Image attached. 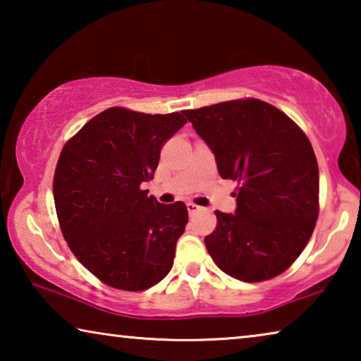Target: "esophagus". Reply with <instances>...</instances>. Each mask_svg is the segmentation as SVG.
I'll return each mask as SVG.
<instances>
[{
    "instance_id": "34e87169",
    "label": "esophagus",
    "mask_w": 361,
    "mask_h": 361,
    "mask_svg": "<svg viewBox=\"0 0 361 361\" xmlns=\"http://www.w3.org/2000/svg\"><path fill=\"white\" fill-rule=\"evenodd\" d=\"M186 207H188L189 215H194V213H197V212L202 210V207H199L197 204H194V202H188V204H186Z\"/></svg>"
}]
</instances>
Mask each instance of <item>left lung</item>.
<instances>
[{"instance_id": "1", "label": "left lung", "mask_w": 361, "mask_h": 361, "mask_svg": "<svg viewBox=\"0 0 361 361\" xmlns=\"http://www.w3.org/2000/svg\"><path fill=\"white\" fill-rule=\"evenodd\" d=\"M224 180L237 181L234 215L216 210L205 237L212 259L248 283L285 272L319 218V164L309 138L279 108L258 99L185 109Z\"/></svg>"}]
</instances>
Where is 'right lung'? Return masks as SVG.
I'll use <instances>...</instances> for the list:
<instances>
[{"mask_svg": "<svg viewBox=\"0 0 361 361\" xmlns=\"http://www.w3.org/2000/svg\"><path fill=\"white\" fill-rule=\"evenodd\" d=\"M185 124L178 111L113 106L60 152L52 185L60 231L78 261L108 286L148 290L173 266L188 209L159 204L142 183L154 178L162 146Z\"/></svg>", "mask_w": 361, "mask_h": 361, "instance_id": "add662e5", "label": "right lung"}]
</instances>
